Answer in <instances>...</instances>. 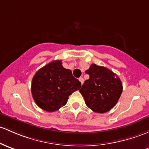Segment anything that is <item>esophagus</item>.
Returning a JSON list of instances; mask_svg holds the SVG:
<instances>
[{"label": "esophagus", "mask_w": 149, "mask_h": 149, "mask_svg": "<svg viewBox=\"0 0 149 149\" xmlns=\"http://www.w3.org/2000/svg\"><path fill=\"white\" fill-rule=\"evenodd\" d=\"M79 81H80V82H81V85H83V82H84V79H83V78H82V77L79 78Z\"/></svg>", "instance_id": "1"}]
</instances>
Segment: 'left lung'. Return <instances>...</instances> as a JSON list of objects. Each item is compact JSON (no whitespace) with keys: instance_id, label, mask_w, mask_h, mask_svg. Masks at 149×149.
I'll use <instances>...</instances> for the list:
<instances>
[{"instance_id":"left-lung-1","label":"left lung","mask_w":149,"mask_h":149,"mask_svg":"<svg viewBox=\"0 0 149 149\" xmlns=\"http://www.w3.org/2000/svg\"><path fill=\"white\" fill-rule=\"evenodd\" d=\"M90 76L79 90L86 105L93 112L104 113L114 107L122 93L120 78L104 66L91 65L86 71Z\"/></svg>"}]
</instances>
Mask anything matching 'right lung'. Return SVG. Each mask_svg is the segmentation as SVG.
<instances>
[{
    "label": "right lung",
    "instance_id": "right-lung-1",
    "mask_svg": "<svg viewBox=\"0 0 149 149\" xmlns=\"http://www.w3.org/2000/svg\"><path fill=\"white\" fill-rule=\"evenodd\" d=\"M81 83L56 60L37 71L32 81L31 91L36 104L47 112H54L64 106L70 95L79 90Z\"/></svg>",
    "mask_w": 149,
    "mask_h": 149
}]
</instances>
